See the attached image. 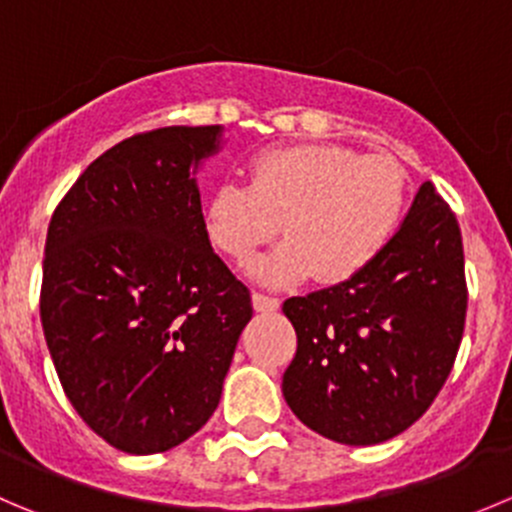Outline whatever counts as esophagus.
Here are the masks:
<instances>
[{"label":"esophagus","instance_id":"34e87169","mask_svg":"<svg viewBox=\"0 0 512 512\" xmlns=\"http://www.w3.org/2000/svg\"><path fill=\"white\" fill-rule=\"evenodd\" d=\"M252 307L257 312H275L280 307V300L272 295H262V292H252Z\"/></svg>","mask_w":512,"mask_h":512}]
</instances>
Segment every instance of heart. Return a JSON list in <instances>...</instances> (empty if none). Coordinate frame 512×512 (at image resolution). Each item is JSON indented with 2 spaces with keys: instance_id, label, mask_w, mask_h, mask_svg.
Segmentation results:
<instances>
[{
  "instance_id": "heart-1",
  "label": "heart",
  "mask_w": 512,
  "mask_h": 512,
  "mask_svg": "<svg viewBox=\"0 0 512 512\" xmlns=\"http://www.w3.org/2000/svg\"><path fill=\"white\" fill-rule=\"evenodd\" d=\"M250 185L225 180L207 200V232L245 267L280 227L287 242L255 265L270 285L315 275L345 285L370 270L398 235L408 205V172L388 155L337 145H295L252 160Z\"/></svg>"
}]
</instances>
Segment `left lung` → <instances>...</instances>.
I'll return each mask as SVG.
<instances>
[{"instance_id":"obj_1","label":"left lung","mask_w":512,"mask_h":512,"mask_svg":"<svg viewBox=\"0 0 512 512\" xmlns=\"http://www.w3.org/2000/svg\"><path fill=\"white\" fill-rule=\"evenodd\" d=\"M465 310L460 225L433 182H425L370 270L285 300L297 352L282 375V395L307 428L335 443L395 438L443 390Z\"/></svg>"}]
</instances>
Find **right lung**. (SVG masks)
Masks as SVG:
<instances>
[{
    "instance_id": "obj_1",
    "label": "right lung",
    "mask_w": 512,
    "mask_h": 512,
    "mask_svg": "<svg viewBox=\"0 0 512 512\" xmlns=\"http://www.w3.org/2000/svg\"><path fill=\"white\" fill-rule=\"evenodd\" d=\"M217 145V124L127 137L49 222L39 295L49 355L79 418L122 453H165L210 420L252 317L192 180Z\"/></svg>"
}]
</instances>
